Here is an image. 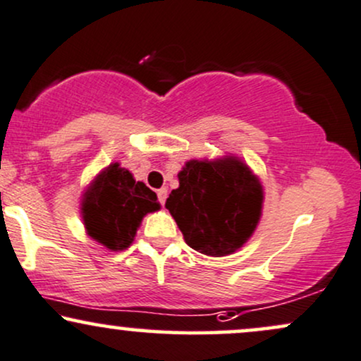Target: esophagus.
Returning <instances> with one entry per match:
<instances>
[{
  "mask_svg": "<svg viewBox=\"0 0 361 361\" xmlns=\"http://www.w3.org/2000/svg\"><path fill=\"white\" fill-rule=\"evenodd\" d=\"M166 197H168V190L166 188H159L158 190V200L161 205H164V202H166Z\"/></svg>",
  "mask_w": 361,
  "mask_h": 361,
  "instance_id": "obj_1",
  "label": "esophagus"
}]
</instances>
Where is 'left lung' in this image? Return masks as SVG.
Instances as JSON below:
<instances>
[{"label": "left lung", "instance_id": "left-lung-1", "mask_svg": "<svg viewBox=\"0 0 361 361\" xmlns=\"http://www.w3.org/2000/svg\"><path fill=\"white\" fill-rule=\"evenodd\" d=\"M180 186L166 207L185 242L205 255H228L249 240L260 219L262 186L233 156L192 159L178 175Z\"/></svg>", "mask_w": 361, "mask_h": 361}]
</instances>
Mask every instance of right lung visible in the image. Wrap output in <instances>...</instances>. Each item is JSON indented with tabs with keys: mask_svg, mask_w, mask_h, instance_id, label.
Masks as SVG:
<instances>
[{
	"mask_svg": "<svg viewBox=\"0 0 361 361\" xmlns=\"http://www.w3.org/2000/svg\"><path fill=\"white\" fill-rule=\"evenodd\" d=\"M156 210L159 203L153 190L117 163L95 178L82 202L87 232L111 250L131 245L142 216Z\"/></svg>",
	"mask_w": 361,
	"mask_h": 361,
	"instance_id": "add662e5",
	"label": "right lung"
}]
</instances>
